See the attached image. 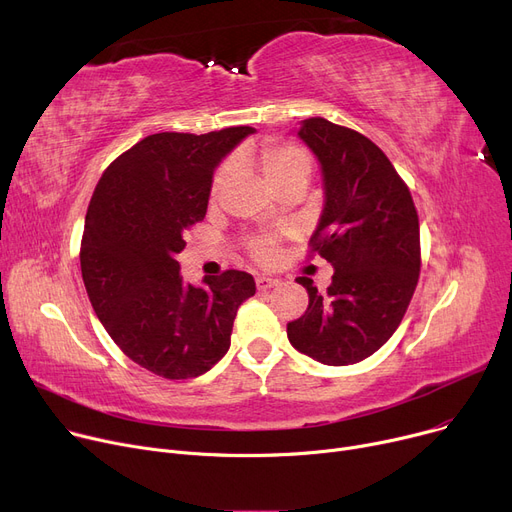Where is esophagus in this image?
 <instances>
[{
	"label": "esophagus",
	"instance_id": "1",
	"mask_svg": "<svg viewBox=\"0 0 512 512\" xmlns=\"http://www.w3.org/2000/svg\"><path fill=\"white\" fill-rule=\"evenodd\" d=\"M255 284H257V288H259V290H270V288L278 286L280 282H278L276 278H267V276H259V278L255 280Z\"/></svg>",
	"mask_w": 512,
	"mask_h": 512
}]
</instances>
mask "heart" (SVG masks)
<instances>
[{"instance_id":"1","label":"heart","mask_w":512,"mask_h":512,"mask_svg":"<svg viewBox=\"0 0 512 512\" xmlns=\"http://www.w3.org/2000/svg\"><path fill=\"white\" fill-rule=\"evenodd\" d=\"M259 166L265 182L272 188L288 182V180H309L311 176V159L309 155L292 145H267L259 153ZM236 172V159H228L218 170L211 186V199H220L222 193L232 182ZM251 255L261 261L270 263L276 257V240L274 238H257L249 245Z\"/></svg>"}]
</instances>
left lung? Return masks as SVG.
<instances>
[{
	"mask_svg": "<svg viewBox=\"0 0 512 512\" xmlns=\"http://www.w3.org/2000/svg\"><path fill=\"white\" fill-rule=\"evenodd\" d=\"M313 151L324 207L313 251L334 267L326 294L311 278L305 315L286 334L299 353L324 365L371 357L396 332L419 280V220L407 184L384 151L361 132L307 118L294 130Z\"/></svg>",
	"mask_w": 512,
	"mask_h": 512,
	"instance_id": "left-lung-1",
	"label": "left lung"
}]
</instances>
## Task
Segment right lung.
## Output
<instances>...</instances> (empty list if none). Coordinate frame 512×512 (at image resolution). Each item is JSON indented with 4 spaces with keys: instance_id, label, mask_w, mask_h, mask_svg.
Returning a JSON list of instances; mask_svg holds the SVG:
<instances>
[{
    "instance_id": "add662e5",
    "label": "right lung",
    "mask_w": 512,
    "mask_h": 512,
    "mask_svg": "<svg viewBox=\"0 0 512 512\" xmlns=\"http://www.w3.org/2000/svg\"><path fill=\"white\" fill-rule=\"evenodd\" d=\"M253 132L151 134L93 191L80 245L89 301L122 353L161 378H197L218 363L240 303L255 294L253 276L236 270L186 284L176 259L205 218L215 168Z\"/></svg>"
}]
</instances>
